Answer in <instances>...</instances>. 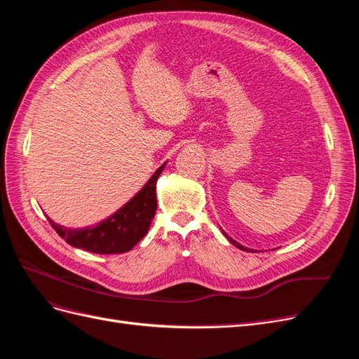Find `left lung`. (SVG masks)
<instances>
[{
    "label": "left lung",
    "instance_id": "obj_1",
    "mask_svg": "<svg viewBox=\"0 0 359 359\" xmlns=\"http://www.w3.org/2000/svg\"><path fill=\"white\" fill-rule=\"evenodd\" d=\"M223 233H224V232H223ZM224 235H226V233H224ZM226 236H227V235H226ZM227 240H229V241H231V243H232V244H233L235 247H238V248H241V250H245V252H250V250H248V248H245V247H244V245H241V244H238V243H236L235 240H232V238H229V236H227Z\"/></svg>",
    "mask_w": 359,
    "mask_h": 359
}]
</instances>
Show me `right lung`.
Masks as SVG:
<instances>
[{"label": "right lung", "mask_w": 359, "mask_h": 359, "mask_svg": "<svg viewBox=\"0 0 359 359\" xmlns=\"http://www.w3.org/2000/svg\"><path fill=\"white\" fill-rule=\"evenodd\" d=\"M166 161L153 173L145 186L124 206L106 220L83 229L69 227L48 220L67 244L97 255H118L132 250L147 235L157 210L156 184Z\"/></svg>", "instance_id": "add662e5"}]
</instances>
